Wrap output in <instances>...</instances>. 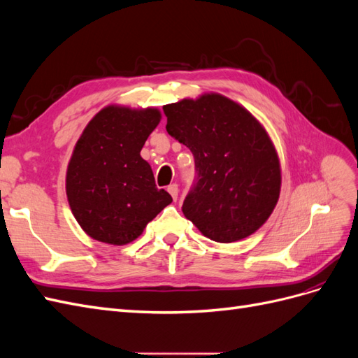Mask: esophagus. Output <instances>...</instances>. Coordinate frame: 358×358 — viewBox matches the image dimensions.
<instances>
[{
	"instance_id": "obj_1",
	"label": "esophagus",
	"mask_w": 358,
	"mask_h": 358,
	"mask_svg": "<svg viewBox=\"0 0 358 358\" xmlns=\"http://www.w3.org/2000/svg\"><path fill=\"white\" fill-rule=\"evenodd\" d=\"M167 191L170 192V196L173 197V200H178V194H179V187H178V183H171V185H169L167 187Z\"/></svg>"
}]
</instances>
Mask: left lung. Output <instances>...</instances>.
<instances>
[{
    "label": "left lung",
    "instance_id": "1",
    "mask_svg": "<svg viewBox=\"0 0 358 358\" xmlns=\"http://www.w3.org/2000/svg\"><path fill=\"white\" fill-rule=\"evenodd\" d=\"M167 133L189 148L196 182L182 212L209 239L231 243L255 233L280 191L278 154L266 129L220 94L162 107Z\"/></svg>",
    "mask_w": 358,
    "mask_h": 358
}]
</instances>
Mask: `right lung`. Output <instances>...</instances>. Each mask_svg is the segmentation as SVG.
I'll list each match as a JSON object with an SVG mask.
<instances>
[{
    "mask_svg": "<svg viewBox=\"0 0 358 358\" xmlns=\"http://www.w3.org/2000/svg\"><path fill=\"white\" fill-rule=\"evenodd\" d=\"M157 109L109 106L96 113L76 143L66 189L74 218L92 239L125 245L173 201L158 189L154 173L140 157L159 124Z\"/></svg>",
    "mask_w": 358,
    "mask_h": 358,
    "instance_id": "1",
    "label": "right lung"
}]
</instances>
